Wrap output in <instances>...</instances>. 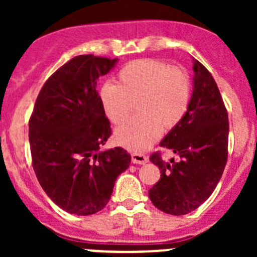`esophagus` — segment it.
Listing matches in <instances>:
<instances>
[{"label":"esophagus","instance_id":"34e87169","mask_svg":"<svg viewBox=\"0 0 257 257\" xmlns=\"http://www.w3.org/2000/svg\"><path fill=\"white\" fill-rule=\"evenodd\" d=\"M132 162L134 164H145L148 162V158L144 154H141V153H133L132 154Z\"/></svg>","mask_w":257,"mask_h":257}]
</instances>
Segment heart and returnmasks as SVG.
<instances>
[{
	"instance_id": "1",
	"label": "heart",
	"mask_w": 257,
	"mask_h": 257,
	"mask_svg": "<svg viewBox=\"0 0 257 257\" xmlns=\"http://www.w3.org/2000/svg\"><path fill=\"white\" fill-rule=\"evenodd\" d=\"M190 78L180 67H169L157 59H138L119 71L115 83L100 87L99 102L107 118L120 124L138 102L143 114L119 126L114 139L133 152H144L163 133V125L173 128L186 113L190 102Z\"/></svg>"
}]
</instances>
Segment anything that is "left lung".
Returning a JSON list of instances; mask_svg holds the SVG:
<instances>
[{
  "instance_id": "obj_1",
  "label": "left lung",
  "mask_w": 257,
  "mask_h": 257,
  "mask_svg": "<svg viewBox=\"0 0 257 257\" xmlns=\"http://www.w3.org/2000/svg\"><path fill=\"white\" fill-rule=\"evenodd\" d=\"M193 93L186 113L163 138L160 147L180 159L164 162L158 154L150 162L160 169V179L149 190L155 208L170 215L198 209L216 188L227 160L229 119L216 82L193 58Z\"/></svg>"
}]
</instances>
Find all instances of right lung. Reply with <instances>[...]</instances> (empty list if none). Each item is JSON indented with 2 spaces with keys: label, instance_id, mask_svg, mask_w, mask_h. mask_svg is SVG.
<instances>
[{
  "label": "right lung",
  "instance_id": "right-lung-1",
  "mask_svg": "<svg viewBox=\"0 0 257 257\" xmlns=\"http://www.w3.org/2000/svg\"><path fill=\"white\" fill-rule=\"evenodd\" d=\"M116 62L92 54L72 58L45 83L31 115L33 169L51 200L69 214L85 216L104 208L131 164L123 148L100 150L112 131L97 80Z\"/></svg>",
  "mask_w": 257,
  "mask_h": 257
}]
</instances>
